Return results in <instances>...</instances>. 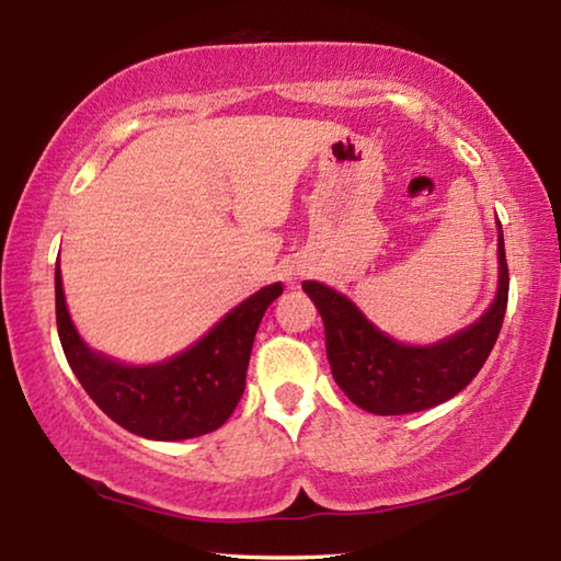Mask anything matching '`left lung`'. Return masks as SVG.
<instances>
[{"label":"left lung","mask_w":561,"mask_h":561,"mask_svg":"<svg viewBox=\"0 0 561 561\" xmlns=\"http://www.w3.org/2000/svg\"><path fill=\"white\" fill-rule=\"evenodd\" d=\"M500 282L492 307L472 327L433 346L398 344L368 321L344 294L319 282L301 287L324 319L331 374L351 401L376 415H403L440 405L468 386L490 356L507 309L505 240H497Z\"/></svg>","instance_id":"left-lung-1"}]
</instances>
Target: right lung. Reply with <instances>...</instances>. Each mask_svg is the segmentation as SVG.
I'll list each match as a JSON object with an SVG mask.
<instances>
[{
    "label": "right lung",
    "mask_w": 561,
    "mask_h": 561,
    "mask_svg": "<svg viewBox=\"0 0 561 561\" xmlns=\"http://www.w3.org/2000/svg\"><path fill=\"white\" fill-rule=\"evenodd\" d=\"M56 327L66 360L93 403L121 428L150 440L213 433L244 393L254 334L282 284L252 294L183 354L156 366H123L83 344L73 329L56 264Z\"/></svg>",
    "instance_id": "obj_1"
}]
</instances>
